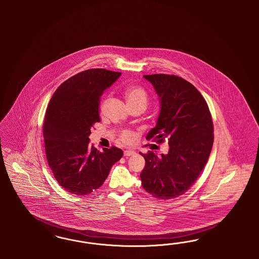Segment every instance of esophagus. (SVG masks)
Instances as JSON below:
<instances>
[{
    "instance_id": "obj_1",
    "label": "esophagus",
    "mask_w": 259,
    "mask_h": 259,
    "mask_svg": "<svg viewBox=\"0 0 259 259\" xmlns=\"http://www.w3.org/2000/svg\"><path fill=\"white\" fill-rule=\"evenodd\" d=\"M136 155V152L131 151V150H126L124 151V157H130V156H134Z\"/></svg>"
}]
</instances>
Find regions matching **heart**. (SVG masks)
Returning <instances> with one entry per match:
<instances>
[{
    "mask_svg": "<svg viewBox=\"0 0 259 259\" xmlns=\"http://www.w3.org/2000/svg\"><path fill=\"white\" fill-rule=\"evenodd\" d=\"M125 96L127 102L131 107L133 106H142L146 107L148 103V96L146 91L141 87H128L125 89ZM120 141L122 142H130L132 141V134L124 131L120 135Z\"/></svg>",
    "mask_w": 259,
    "mask_h": 259,
    "instance_id": "heart-1",
    "label": "heart"
}]
</instances>
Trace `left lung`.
<instances>
[{
    "label": "left lung",
    "mask_w": 259,
    "mask_h": 259,
    "mask_svg": "<svg viewBox=\"0 0 259 259\" xmlns=\"http://www.w3.org/2000/svg\"><path fill=\"white\" fill-rule=\"evenodd\" d=\"M157 92L160 112L157 125L146 139L158 143L168 139L167 155L141 154L145 167L143 189L158 199L183 195L196 182L208 161L213 143V126L202 95L186 79L166 74L144 75Z\"/></svg>",
    "instance_id": "left-lung-1"
}]
</instances>
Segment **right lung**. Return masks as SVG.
Segmentation results:
<instances>
[{"mask_svg": "<svg viewBox=\"0 0 259 259\" xmlns=\"http://www.w3.org/2000/svg\"><path fill=\"white\" fill-rule=\"evenodd\" d=\"M120 72L95 68L79 72L57 88L47 106L44 139L47 162L65 191L85 196L101 187L122 150L102 152L89 145L91 127L100 122V98Z\"/></svg>", "mask_w": 259, "mask_h": 259, "instance_id": "1", "label": "right lung"}]
</instances>
